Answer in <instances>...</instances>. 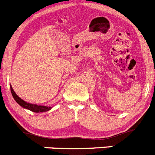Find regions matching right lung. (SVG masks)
<instances>
[{"instance_id": "obj_1", "label": "right lung", "mask_w": 155, "mask_h": 155, "mask_svg": "<svg viewBox=\"0 0 155 155\" xmlns=\"http://www.w3.org/2000/svg\"><path fill=\"white\" fill-rule=\"evenodd\" d=\"M10 91H11V94H12L13 97L15 100L16 102L22 107L23 108L26 109V110H29L32 112H34V113H42V112H47L48 110H50L51 109V107H46V106H41V105H37V104H29V103L26 102L23 100H22L20 97L17 95L15 92H14V89H13L12 86L10 85Z\"/></svg>"}]
</instances>
